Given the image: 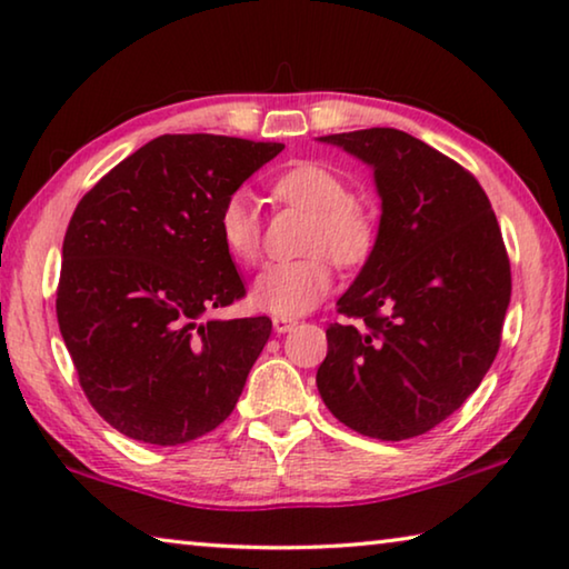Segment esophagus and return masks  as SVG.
<instances>
[{"instance_id":"esophagus-1","label":"esophagus","mask_w":569,"mask_h":569,"mask_svg":"<svg viewBox=\"0 0 569 569\" xmlns=\"http://www.w3.org/2000/svg\"><path fill=\"white\" fill-rule=\"evenodd\" d=\"M296 319H288V317H276L273 319V329L278 331V333H286V331H293L296 329Z\"/></svg>"}]
</instances>
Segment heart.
Instances as JSON below:
<instances>
[{
  "mask_svg": "<svg viewBox=\"0 0 569 569\" xmlns=\"http://www.w3.org/2000/svg\"><path fill=\"white\" fill-rule=\"evenodd\" d=\"M278 200L311 212L306 250H323L339 266H357L372 252L375 224L357 207L349 184L337 171L321 164H296L273 182ZM218 236L222 248L240 263H252L260 252V218L250 194L232 192L218 212ZM323 252L283 263H268L256 276L250 301L258 311L273 317H303L327 299L331 266Z\"/></svg>",
  "mask_w": 569,
  "mask_h": 569,
  "instance_id": "1",
  "label": "heart"
}]
</instances>
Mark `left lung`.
Returning a JSON list of instances; mask_svg holds the SVG:
<instances>
[{
    "label": "left lung",
    "instance_id": "left-lung-1",
    "mask_svg": "<svg viewBox=\"0 0 569 569\" xmlns=\"http://www.w3.org/2000/svg\"><path fill=\"white\" fill-rule=\"evenodd\" d=\"M319 141L375 169V248L337 301L319 395L347 428L422 436L476 392L501 345L511 268L491 202L471 171L398 129Z\"/></svg>",
    "mask_w": 569,
    "mask_h": 569
}]
</instances>
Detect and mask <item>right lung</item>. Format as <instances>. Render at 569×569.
I'll use <instances>...</instances> for the list:
<instances>
[{
  "label": "right lung",
  "instance_id": "add662e5",
  "mask_svg": "<svg viewBox=\"0 0 569 569\" xmlns=\"http://www.w3.org/2000/svg\"><path fill=\"white\" fill-rule=\"evenodd\" d=\"M281 151L164 133L78 202L62 240L58 323L88 402L123 436L182 446L236 408L273 323L204 319L246 296L218 212Z\"/></svg>",
  "mask_w": 569,
  "mask_h": 569
}]
</instances>
